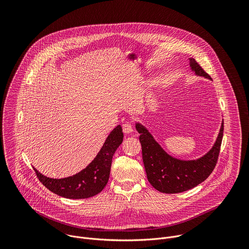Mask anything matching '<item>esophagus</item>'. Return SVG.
Wrapping results in <instances>:
<instances>
[{
  "label": "esophagus",
  "mask_w": 249,
  "mask_h": 249,
  "mask_svg": "<svg viewBox=\"0 0 249 249\" xmlns=\"http://www.w3.org/2000/svg\"><path fill=\"white\" fill-rule=\"evenodd\" d=\"M122 129H123V132L125 134H131L133 131H134V128H133V125L129 122L125 123L122 125Z\"/></svg>",
  "instance_id": "obj_1"
}]
</instances>
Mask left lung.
Wrapping results in <instances>:
<instances>
[{"instance_id": "left-lung-1", "label": "left lung", "mask_w": 249, "mask_h": 249, "mask_svg": "<svg viewBox=\"0 0 249 249\" xmlns=\"http://www.w3.org/2000/svg\"><path fill=\"white\" fill-rule=\"evenodd\" d=\"M190 67L196 75L211 79L193 58L190 59ZM136 129L141 134L139 140L148 180L160 192L172 194L187 191L206 180L217 164L224 135V122L215 145L196 160L172 158L162 150L143 125L137 123Z\"/></svg>"}]
</instances>
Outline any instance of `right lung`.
Returning <instances> with one entry per match:
<instances>
[{
  "instance_id": "obj_1",
  "label": "right lung",
  "mask_w": 249,
  "mask_h": 249,
  "mask_svg": "<svg viewBox=\"0 0 249 249\" xmlns=\"http://www.w3.org/2000/svg\"><path fill=\"white\" fill-rule=\"evenodd\" d=\"M123 141V132L120 125L114 128L105 140L101 150L94 160L79 173L54 179L42 175L34 168L39 181L51 192L68 199H85L92 197L107 184L111 162L114 153Z\"/></svg>"
}]
</instances>
